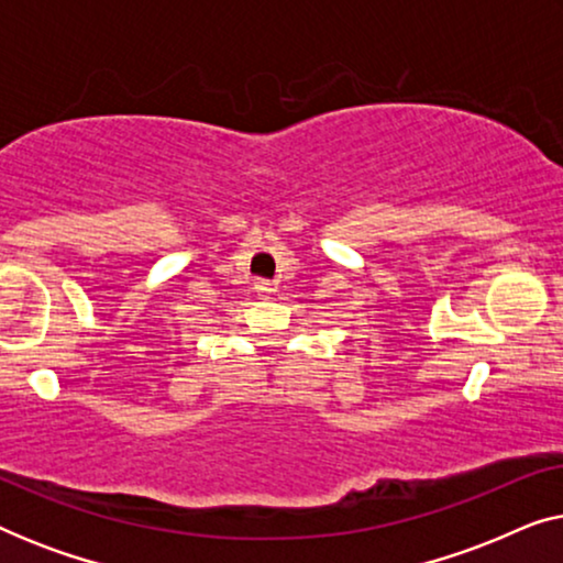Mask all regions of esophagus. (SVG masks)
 Wrapping results in <instances>:
<instances>
[{"label":"esophagus","instance_id":"esophagus-1","mask_svg":"<svg viewBox=\"0 0 563 563\" xmlns=\"http://www.w3.org/2000/svg\"><path fill=\"white\" fill-rule=\"evenodd\" d=\"M253 289H256V295L261 297V299H268L276 291V287L272 282H266V279H258L256 284H253Z\"/></svg>","mask_w":563,"mask_h":563}]
</instances>
